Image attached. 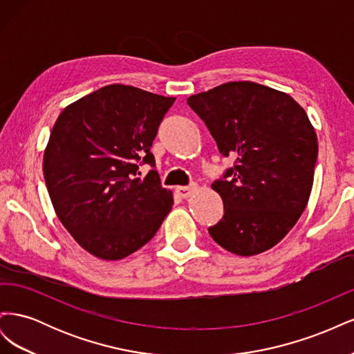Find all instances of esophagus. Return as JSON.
<instances>
[{"mask_svg":"<svg viewBox=\"0 0 354 354\" xmlns=\"http://www.w3.org/2000/svg\"><path fill=\"white\" fill-rule=\"evenodd\" d=\"M196 187L198 186L195 183H192L190 186H180V187H177L176 192H177L180 198H189L196 190Z\"/></svg>","mask_w":354,"mask_h":354,"instance_id":"34e87169","label":"esophagus"}]
</instances>
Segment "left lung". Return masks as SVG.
<instances>
[{"instance_id": "left-lung-1", "label": "left lung", "mask_w": 354, "mask_h": 354, "mask_svg": "<svg viewBox=\"0 0 354 354\" xmlns=\"http://www.w3.org/2000/svg\"><path fill=\"white\" fill-rule=\"evenodd\" d=\"M223 156L234 165L211 187L223 218L211 238L236 255L261 254L291 230L312 194L317 137L291 95L251 81H234L190 95Z\"/></svg>"}]
</instances>
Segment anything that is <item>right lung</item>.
<instances>
[{
    "label": "right lung",
    "mask_w": 354,
    "mask_h": 354,
    "mask_svg": "<svg viewBox=\"0 0 354 354\" xmlns=\"http://www.w3.org/2000/svg\"><path fill=\"white\" fill-rule=\"evenodd\" d=\"M176 97L112 84L71 103L53 127L42 159L57 217L82 248L122 260L151 241L173 208V192L151 169L152 143Z\"/></svg>",
    "instance_id": "right-lung-1"
}]
</instances>
